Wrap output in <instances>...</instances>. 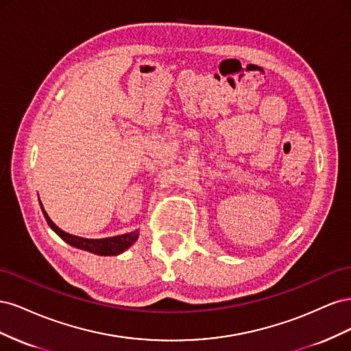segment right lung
I'll return each mask as SVG.
<instances>
[{
    "instance_id": "obj_1",
    "label": "right lung",
    "mask_w": 351,
    "mask_h": 351,
    "mask_svg": "<svg viewBox=\"0 0 351 351\" xmlns=\"http://www.w3.org/2000/svg\"><path fill=\"white\" fill-rule=\"evenodd\" d=\"M40 208H42V212H44L48 226L54 230L62 240L69 243L73 247L99 254V256H117V254H120L124 250L129 249L132 244H134L137 237H139V231H132V232H127V234L107 237V239H84V237H79V236H73V234H69V232H66V231H62L61 228H58L54 222L51 221V218L48 217L42 204H40Z\"/></svg>"
}]
</instances>
